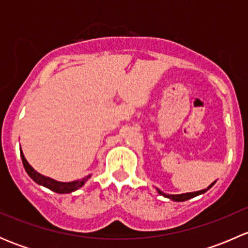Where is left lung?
Masks as SVG:
<instances>
[{
  "label": "left lung",
  "mask_w": 248,
  "mask_h": 248,
  "mask_svg": "<svg viewBox=\"0 0 248 248\" xmlns=\"http://www.w3.org/2000/svg\"><path fill=\"white\" fill-rule=\"evenodd\" d=\"M215 182H216V181H215ZM215 182H212V184L210 185V186L207 187V188L202 189V191H198V192H191V193H182V194H167V193H163V192H162L161 189H158V188H157V192H158V193L161 194V196L166 197V198L171 199V201H174V202H185V201H188V199H191V198H194V197L199 196V194L205 193V192H206L207 189H210V188H211L212 186H214Z\"/></svg>",
  "instance_id": "left-lung-1"
}]
</instances>
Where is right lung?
<instances>
[{
	"label": "right lung",
	"mask_w": 248,
	"mask_h": 248,
	"mask_svg": "<svg viewBox=\"0 0 248 248\" xmlns=\"http://www.w3.org/2000/svg\"><path fill=\"white\" fill-rule=\"evenodd\" d=\"M20 156H21L22 164H24V168L27 174H29V176L38 185H42V186L46 187V188L51 189V191L56 192V193H71V192L77 191V189H79L80 187L84 186L85 182L91 177V175H87V176L82 177V179L80 180H77V181H72V182L56 181V180L50 179V177L47 176H44V175L39 174L38 171L34 170V169L30 166L29 162L26 161V158H25L21 150H20Z\"/></svg>",
	"instance_id": "add662e5"
}]
</instances>
